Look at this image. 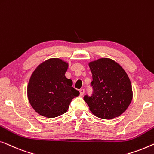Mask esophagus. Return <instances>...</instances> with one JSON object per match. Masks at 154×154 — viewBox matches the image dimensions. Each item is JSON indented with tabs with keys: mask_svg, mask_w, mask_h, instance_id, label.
<instances>
[{
	"mask_svg": "<svg viewBox=\"0 0 154 154\" xmlns=\"http://www.w3.org/2000/svg\"><path fill=\"white\" fill-rule=\"evenodd\" d=\"M79 93H80V96H83L84 94V88H81V89L79 90Z\"/></svg>",
	"mask_w": 154,
	"mask_h": 154,
	"instance_id": "esophagus-1",
	"label": "esophagus"
}]
</instances>
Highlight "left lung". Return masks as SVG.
<instances>
[{"instance_id": "8db88e82", "label": "left lung", "mask_w": 154, "mask_h": 154, "mask_svg": "<svg viewBox=\"0 0 154 154\" xmlns=\"http://www.w3.org/2000/svg\"><path fill=\"white\" fill-rule=\"evenodd\" d=\"M93 81L92 96L84 100L97 117L112 119L123 114L133 99L131 81L122 67L107 58L88 63Z\"/></svg>"}]
</instances>
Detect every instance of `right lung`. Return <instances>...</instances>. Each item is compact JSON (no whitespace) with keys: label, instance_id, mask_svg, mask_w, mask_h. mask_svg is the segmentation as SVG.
Wrapping results in <instances>:
<instances>
[{"label":"right lung","instance_id":"obj_1","mask_svg":"<svg viewBox=\"0 0 154 154\" xmlns=\"http://www.w3.org/2000/svg\"><path fill=\"white\" fill-rule=\"evenodd\" d=\"M68 63L60 58L45 60L34 70L29 79L27 95L35 111L54 118L68 111L70 102L79 95L72 81L66 76Z\"/></svg>","mask_w":154,"mask_h":154}]
</instances>
